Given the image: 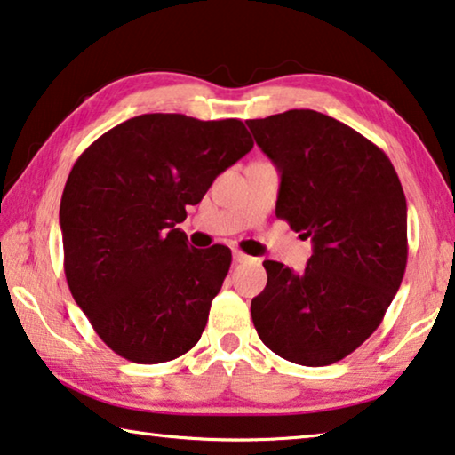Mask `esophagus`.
Segmentation results:
<instances>
[{"label":"esophagus","mask_w":455,"mask_h":455,"mask_svg":"<svg viewBox=\"0 0 455 455\" xmlns=\"http://www.w3.org/2000/svg\"><path fill=\"white\" fill-rule=\"evenodd\" d=\"M233 259H235V263H247V261H255L253 257L244 255L243 251H239V249H235V251H233Z\"/></svg>","instance_id":"34e87169"}]
</instances>
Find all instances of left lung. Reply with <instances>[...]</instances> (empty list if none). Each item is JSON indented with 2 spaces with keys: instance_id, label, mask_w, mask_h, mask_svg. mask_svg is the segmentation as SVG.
Returning a JSON list of instances; mask_svg holds the SVG:
<instances>
[{
  "instance_id": "left-lung-1",
  "label": "left lung",
  "mask_w": 455,
  "mask_h": 455,
  "mask_svg": "<svg viewBox=\"0 0 455 455\" xmlns=\"http://www.w3.org/2000/svg\"><path fill=\"white\" fill-rule=\"evenodd\" d=\"M247 125L281 174L277 219L314 243L304 273L263 263L255 330L290 363L334 364L380 326L405 275L399 176L383 149L323 113L291 109Z\"/></svg>"
}]
</instances>
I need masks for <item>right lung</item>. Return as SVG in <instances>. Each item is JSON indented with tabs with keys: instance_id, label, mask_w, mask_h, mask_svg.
Returning a JSON list of instances; mask_svg holds the SVG:
<instances>
[{
	"instance_id": "right-lung-1",
	"label": "right lung",
	"mask_w": 455,
	"mask_h": 455,
	"mask_svg": "<svg viewBox=\"0 0 455 455\" xmlns=\"http://www.w3.org/2000/svg\"><path fill=\"white\" fill-rule=\"evenodd\" d=\"M253 149L239 119L148 113L109 129L72 165L60 200L70 293L115 355L160 364L206 328L230 249H194L186 206Z\"/></svg>"
}]
</instances>
